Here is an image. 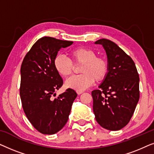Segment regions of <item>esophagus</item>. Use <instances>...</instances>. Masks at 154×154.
<instances>
[{"instance_id": "obj_1", "label": "esophagus", "mask_w": 154, "mask_h": 154, "mask_svg": "<svg viewBox=\"0 0 154 154\" xmlns=\"http://www.w3.org/2000/svg\"><path fill=\"white\" fill-rule=\"evenodd\" d=\"M76 92H77L78 94H82L83 92V91H76Z\"/></svg>"}]
</instances>
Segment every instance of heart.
Returning a JSON list of instances; mask_svg holds the SVG:
<instances>
[{
	"instance_id": "obj_1",
	"label": "heart",
	"mask_w": 154,
	"mask_h": 154,
	"mask_svg": "<svg viewBox=\"0 0 154 154\" xmlns=\"http://www.w3.org/2000/svg\"><path fill=\"white\" fill-rule=\"evenodd\" d=\"M74 64H82L80 73L82 74L73 75L65 82L66 88L77 91H83L94 83V81H100L105 79L108 73V64L104 59L97 57L96 52L85 48H77L69 52ZM54 69L63 77L68 76L72 73L73 63L66 56L58 54L53 60Z\"/></svg>"
}]
</instances>
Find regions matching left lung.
<instances>
[{
    "label": "left lung",
    "instance_id": "obj_1",
    "mask_svg": "<svg viewBox=\"0 0 154 154\" xmlns=\"http://www.w3.org/2000/svg\"><path fill=\"white\" fill-rule=\"evenodd\" d=\"M108 62V73L92 91L95 119L106 130H119L129 123L140 99V78L135 64L121 48L110 40L102 38Z\"/></svg>",
    "mask_w": 154,
    "mask_h": 154
}]
</instances>
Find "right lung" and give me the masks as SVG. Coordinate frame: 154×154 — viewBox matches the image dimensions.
Wrapping results in <instances>:
<instances>
[{"label":"right lung","mask_w":154,"mask_h":154,"mask_svg":"<svg viewBox=\"0 0 154 154\" xmlns=\"http://www.w3.org/2000/svg\"><path fill=\"white\" fill-rule=\"evenodd\" d=\"M72 44L73 41L43 37L33 44L22 62L20 90L22 107L30 123L42 134H53L62 129L77 97L75 90L68 88L57 98H52L63 85L54 67V58L61 48Z\"/></svg>","instance_id":"right-lung-1"}]
</instances>
